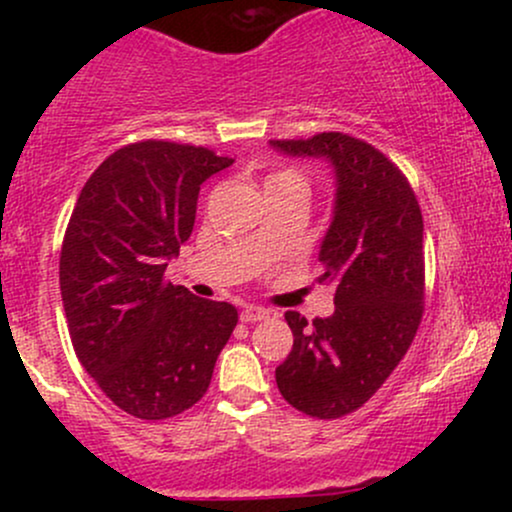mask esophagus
Masks as SVG:
<instances>
[{"instance_id": "obj_1", "label": "esophagus", "mask_w": 512, "mask_h": 512, "mask_svg": "<svg viewBox=\"0 0 512 512\" xmlns=\"http://www.w3.org/2000/svg\"><path fill=\"white\" fill-rule=\"evenodd\" d=\"M267 317H269V310L260 308V305H245L243 313H240V320L243 322H260V320H267Z\"/></svg>"}]
</instances>
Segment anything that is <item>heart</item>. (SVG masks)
Here are the masks:
<instances>
[{
	"label": "heart",
	"instance_id": "obj_1",
	"mask_svg": "<svg viewBox=\"0 0 512 512\" xmlns=\"http://www.w3.org/2000/svg\"><path fill=\"white\" fill-rule=\"evenodd\" d=\"M269 185H298V187H303L305 190V180H303V175L298 173L296 168H281V170H276V173H272L267 178V187Z\"/></svg>",
	"mask_w": 512,
	"mask_h": 512
}]
</instances>
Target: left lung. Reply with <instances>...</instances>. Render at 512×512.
I'll list each match as a JSON object with an SVG mask.
<instances>
[{
	"label": "left lung",
	"mask_w": 512,
	"mask_h": 512,
	"mask_svg": "<svg viewBox=\"0 0 512 512\" xmlns=\"http://www.w3.org/2000/svg\"><path fill=\"white\" fill-rule=\"evenodd\" d=\"M269 144L327 158L337 178L317 255V281L334 286L337 308L313 322L286 310L293 349L276 368V385L303 414L339 419L380 390L414 342L424 315V219L402 170L363 139L322 132Z\"/></svg>",
	"instance_id": "8db88e82"
}]
</instances>
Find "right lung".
<instances>
[{
  "label": "right lung",
  "mask_w": 512,
  "mask_h": 512,
  "mask_svg": "<svg viewBox=\"0 0 512 512\" xmlns=\"http://www.w3.org/2000/svg\"><path fill=\"white\" fill-rule=\"evenodd\" d=\"M231 163L146 139L105 158L76 199L60 255L69 337L105 397L137 419L197 404L238 322L231 303L163 276L195 226L199 185Z\"/></svg>",
  "instance_id": "1"
}]
</instances>
